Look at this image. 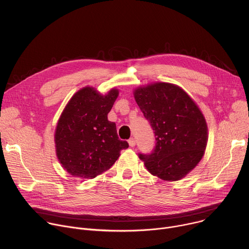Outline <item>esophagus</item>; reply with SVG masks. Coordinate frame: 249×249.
I'll use <instances>...</instances> for the list:
<instances>
[{
    "mask_svg": "<svg viewBox=\"0 0 249 249\" xmlns=\"http://www.w3.org/2000/svg\"><path fill=\"white\" fill-rule=\"evenodd\" d=\"M128 143H129V146H130V147H134L135 144H136V141H135L134 138H130V139L128 140Z\"/></svg>",
    "mask_w": 249,
    "mask_h": 249,
    "instance_id": "34e87169",
    "label": "esophagus"
}]
</instances>
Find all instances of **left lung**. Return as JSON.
<instances>
[{
    "label": "left lung",
    "instance_id": "left-lung-1",
    "mask_svg": "<svg viewBox=\"0 0 249 249\" xmlns=\"http://www.w3.org/2000/svg\"><path fill=\"white\" fill-rule=\"evenodd\" d=\"M134 97L156 140L153 151L139 153V158L158 178H184L201 160L208 142V127L200 110L182 88L171 83L140 87Z\"/></svg>",
    "mask_w": 249,
    "mask_h": 249
}]
</instances>
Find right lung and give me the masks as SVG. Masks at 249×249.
I'll use <instances>...</instances> for the list:
<instances>
[{"label":"right lung","instance_id":"obj_1","mask_svg":"<svg viewBox=\"0 0 249 249\" xmlns=\"http://www.w3.org/2000/svg\"><path fill=\"white\" fill-rule=\"evenodd\" d=\"M118 90L100 95L91 87L76 92L58 120L54 141L62 167L73 177L92 178L110 169L129 147L118 138L116 124L107 115Z\"/></svg>","mask_w":249,"mask_h":249}]
</instances>
